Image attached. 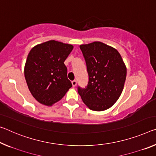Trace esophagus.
<instances>
[{
	"label": "esophagus",
	"mask_w": 156,
	"mask_h": 156,
	"mask_svg": "<svg viewBox=\"0 0 156 156\" xmlns=\"http://www.w3.org/2000/svg\"><path fill=\"white\" fill-rule=\"evenodd\" d=\"M71 83H72L73 87H76V85H77V82H76V80H73L72 82H71Z\"/></svg>",
	"instance_id": "esophagus-1"
}]
</instances>
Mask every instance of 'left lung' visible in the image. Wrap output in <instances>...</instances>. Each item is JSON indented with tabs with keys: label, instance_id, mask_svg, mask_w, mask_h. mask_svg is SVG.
<instances>
[{
	"label": "left lung",
	"instance_id": "1",
	"mask_svg": "<svg viewBox=\"0 0 156 156\" xmlns=\"http://www.w3.org/2000/svg\"><path fill=\"white\" fill-rule=\"evenodd\" d=\"M80 48L86 62L89 82L86 88L78 87V92L90 110H107L122 94L126 66L117 49L101 41L82 44Z\"/></svg>",
	"mask_w": 156,
	"mask_h": 156
}]
</instances>
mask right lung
I'll use <instances>...</instances> for the list:
<instances>
[{
    "label": "right lung",
    "instance_id": "right-lung-1",
    "mask_svg": "<svg viewBox=\"0 0 156 156\" xmlns=\"http://www.w3.org/2000/svg\"><path fill=\"white\" fill-rule=\"evenodd\" d=\"M73 48L71 44L50 40L30 51L24 67L25 78L32 95L41 104L51 106L72 87L64 62Z\"/></svg>",
    "mask_w": 156,
    "mask_h": 156
}]
</instances>
